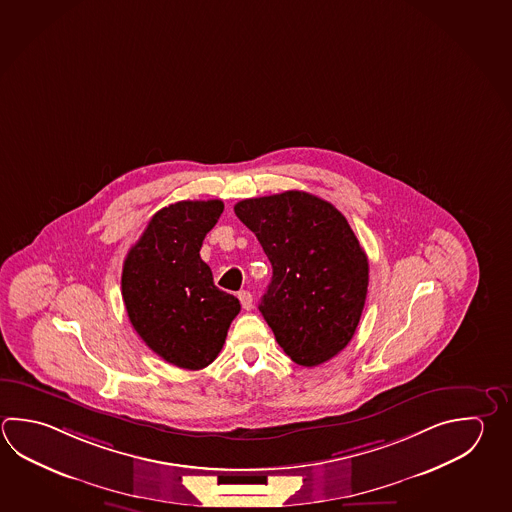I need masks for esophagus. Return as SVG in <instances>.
<instances>
[{
	"mask_svg": "<svg viewBox=\"0 0 512 512\" xmlns=\"http://www.w3.org/2000/svg\"><path fill=\"white\" fill-rule=\"evenodd\" d=\"M239 300H241L242 308H253V295H251L250 291H241L239 293Z\"/></svg>",
	"mask_w": 512,
	"mask_h": 512,
	"instance_id": "1",
	"label": "esophagus"
}]
</instances>
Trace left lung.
Returning a JSON list of instances; mask_svg holds the SVG:
<instances>
[{
    "mask_svg": "<svg viewBox=\"0 0 512 512\" xmlns=\"http://www.w3.org/2000/svg\"><path fill=\"white\" fill-rule=\"evenodd\" d=\"M235 215L257 235L273 268L262 317L284 353L319 366L355 335L369 284V262L333 204L299 190L244 199Z\"/></svg>",
    "mask_w": 512,
    "mask_h": 512,
    "instance_id": "left-lung-1",
    "label": "left lung"
}]
</instances>
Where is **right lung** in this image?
I'll list each match as a JSON object with an SVG mask.
<instances>
[{
  "mask_svg": "<svg viewBox=\"0 0 512 512\" xmlns=\"http://www.w3.org/2000/svg\"><path fill=\"white\" fill-rule=\"evenodd\" d=\"M224 204L179 201L155 213L126 255L121 291L146 346L183 369L210 366L221 353L241 304L213 284L199 251Z\"/></svg>",
  "mask_w": 512,
  "mask_h": 512,
  "instance_id": "add662e5",
  "label": "right lung"
}]
</instances>
